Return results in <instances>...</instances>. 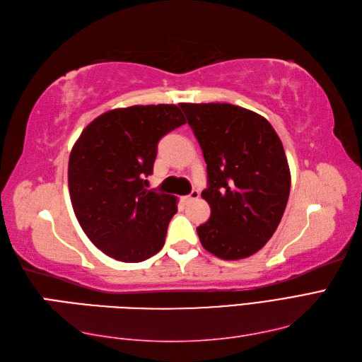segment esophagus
I'll list each match as a JSON object with an SVG mask.
<instances>
[{
    "label": "esophagus",
    "mask_w": 362,
    "mask_h": 362,
    "mask_svg": "<svg viewBox=\"0 0 362 362\" xmlns=\"http://www.w3.org/2000/svg\"><path fill=\"white\" fill-rule=\"evenodd\" d=\"M198 198H199V192H198V190H192V192L189 193V195L182 197V201L187 204V202H192V201H195V199H198Z\"/></svg>",
    "instance_id": "34e87169"
}]
</instances>
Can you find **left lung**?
I'll return each instance as SVG.
<instances>
[{
    "label": "left lung",
    "instance_id": "obj_1",
    "mask_svg": "<svg viewBox=\"0 0 362 362\" xmlns=\"http://www.w3.org/2000/svg\"><path fill=\"white\" fill-rule=\"evenodd\" d=\"M180 107L207 164L201 197L210 218L197 227L202 247L227 261L247 258L275 233L287 206L290 170L283 143L266 118L240 105Z\"/></svg>",
    "mask_w": 362,
    "mask_h": 362
}]
</instances>
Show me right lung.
<instances>
[{"instance_id": "right-lung-1", "label": "right lung", "mask_w": 362, "mask_h": 362, "mask_svg": "<svg viewBox=\"0 0 362 362\" xmlns=\"http://www.w3.org/2000/svg\"><path fill=\"white\" fill-rule=\"evenodd\" d=\"M186 124L175 104L100 115L70 152L69 192L79 226L107 257L141 262L160 252L176 198L147 190L160 139Z\"/></svg>"}]
</instances>
